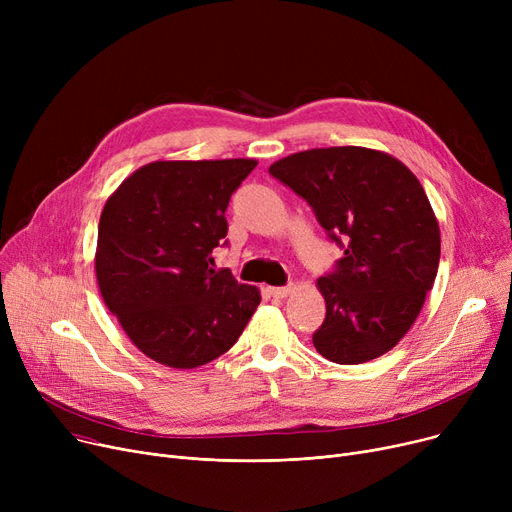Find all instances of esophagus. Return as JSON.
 Segmentation results:
<instances>
[{"label":"esophagus","instance_id":"obj_1","mask_svg":"<svg viewBox=\"0 0 512 512\" xmlns=\"http://www.w3.org/2000/svg\"><path fill=\"white\" fill-rule=\"evenodd\" d=\"M267 292H270L274 299H284L292 292V286H270L267 288Z\"/></svg>","mask_w":512,"mask_h":512}]
</instances>
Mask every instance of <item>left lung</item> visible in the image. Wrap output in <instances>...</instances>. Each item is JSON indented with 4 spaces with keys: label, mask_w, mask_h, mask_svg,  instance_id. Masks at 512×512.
<instances>
[{
    "label": "left lung",
    "mask_w": 512,
    "mask_h": 512,
    "mask_svg": "<svg viewBox=\"0 0 512 512\" xmlns=\"http://www.w3.org/2000/svg\"><path fill=\"white\" fill-rule=\"evenodd\" d=\"M270 174L344 249L317 280L326 299L317 353L340 365L382 357L411 330L438 274L440 226L421 182L396 157L365 147L301 151Z\"/></svg>",
    "instance_id": "left-lung-1"
}]
</instances>
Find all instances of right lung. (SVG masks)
<instances>
[{
	"mask_svg": "<svg viewBox=\"0 0 512 512\" xmlns=\"http://www.w3.org/2000/svg\"><path fill=\"white\" fill-rule=\"evenodd\" d=\"M255 159L153 161L107 199L97 234L101 297L149 359L195 369L234 346L261 294L211 270L226 209Z\"/></svg>",
	"mask_w": 512,
	"mask_h": 512,
	"instance_id": "obj_1",
	"label": "right lung"
}]
</instances>
